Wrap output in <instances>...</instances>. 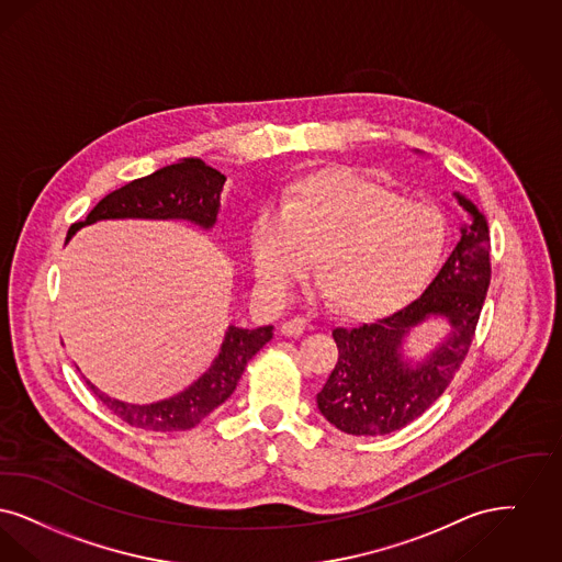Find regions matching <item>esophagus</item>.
I'll list each match as a JSON object with an SVG mask.
<instances>
[{"instance_id":"1","label":"esophagus","mask_w":562,"mask_h":562,"mask_svg":"<svg viewBox=\"0 0 562 562\" xmlns=\"http://www.w3.org/2000/svg\"><path fill=\"white\" fill-rule=\"evenodd\" d=\"M306 329V318L293 317L281 325L283 336H302Z\"/></svg>"}]
</instances>
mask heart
Returning <instances> with one entry per match:
<instances>
[{"label":"heart","instance_id":"obj_1","mask_svg":"<svg viewBox=\"0 0 562 562\" xmlns=\"http://www.w3.org/2000/svg\"><path fill=\"white\" fill-rule=\"evenodd\" d=\"M447 241L435 205L398 199L352 171L292 180L251 224L249 258L262 295L290 300L313 262L317 292L348 315L375 317L407 302L437 269Z\"/></svg>","mask_w":562,"mask_h":562}]
</instances>
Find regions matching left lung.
Returning <instances> with one entry per match:
<instances>
[{
  "instance_id": "obj_1",
  "label": "left lung",
  "mask_w": 562,
  "mask_h": 562,
  "mask_svg": "<svg viewBox=\"0 0 562 562\" xmlns=\"http://www.w3.org/2000/svg\"><path fill=\"white\" fill-rule=\"evenodd\" d=\"M453 195L470 222L424 293L389 317L334 329L340 357L317 405L346 435L380 437L401 430L439 398L468 355L491 283V244L487 218L470 199ZM432 316L448 323L443 342L422 362L405 360L404 338Z\"/></svg>"
}]
</instances>
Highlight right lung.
Masks as SVG:
<instances>
[{"label": "right lung", "mask_w": 562, "mask_h": 562, "mask_svg": "<svg viewBox=\"0 0 562 562\" xmlns=\"http://www.w3.org/2000/svg\"><path fill=\"white\" fill-rule=\"evenodd\" d=\"M226 176L205 166L201 159H182L178 164L153 171L150 176L132 180L122 189L100 199L97 207L83 222H75L67 233V241L75 233L98 220L147 218L189 220L201 228H212L220 212V193ZM272 338V325L244 329L228 325L218 357L212 367L176 396L150 403L132 405L106 396L94 384L98 401L122 417L125 424L150 432H176L196 426L205 415L220 407L239 384L247 361Z\"/></svg>", "instance_id": "obj_1"}]
</instances>
